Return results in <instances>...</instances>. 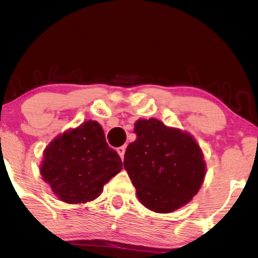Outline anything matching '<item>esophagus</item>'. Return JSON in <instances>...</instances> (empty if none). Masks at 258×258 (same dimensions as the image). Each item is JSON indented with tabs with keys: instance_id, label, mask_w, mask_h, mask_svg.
Instances as JSON below:
<instances>
[{
	"instance_id": "34e87169",
	"label": "esophagus",
	"mask_w": 258,
	"mask_h": 258,
	"mask_svg": "<svg viewBox=\"0 0 258 258\" xmlns=\"http://www.w3.org/2000/svg\"><path fill=\"white\" fill-rule=\"evenodd\" d=\"M116 150H117V154L120 155V158L123 160V156H125V152H126V147H123V146L119 147Z\"/></svg>"
}]
</instances>
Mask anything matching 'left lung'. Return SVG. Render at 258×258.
Wrapping results in <instances>:
<instances>
[{"label": "left lung", "mask_w": 258, "mask_h": 258, "mask_svg": "<svg viewBox=\"0 0 258 258\" xmlns=\"http://www.w3.org/2000/svg\"><path fill=\"white\" fill-rule=\"evenodd\" d=\"M137 139L127 147L125 166L139 201L160 214L189 203L205 177V161L188 133L156 119L138 120Z\"/></svg>", "instance_id": "obj_1"}]
</instances>
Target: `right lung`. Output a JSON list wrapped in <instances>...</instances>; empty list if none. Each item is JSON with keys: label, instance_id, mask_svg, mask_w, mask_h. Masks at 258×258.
I'll return each instance as SVG.
<instances>
[{"label": "right lung", "instance_id": "1", "mask_svg": "<svg viewBox=\"0 0 258 258\" xmlns=\"http://www.w3.org/2000/svg\"><path fill=\"white\" fill-rule=\"evenodd\" d=\"M121 170L120 156L108 146L102 126L92 120L53 139L41 165L53 193L69 204L98 198L105 183Z\"/></svg>", "mask_w": 258, "mask_h": 258}]
</instances>
